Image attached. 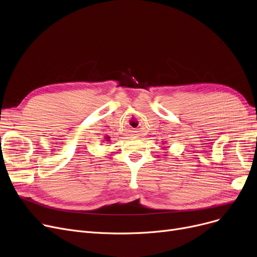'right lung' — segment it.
Segmentation results:
<instances>
[{"label":"right lung","instance_id":"right-lung-1","mask_svg":"<svg viewBox=\"0 0 257 257\" xmlns=\"http://www.w3.org/2000/svg\"><path fill=\"white\" fill-rule=\"evenodd\" d=\"M106 140H107V141H109V138H106Z\"/></svg>","mask_w":257,"mask_h":257}]
</instances>
